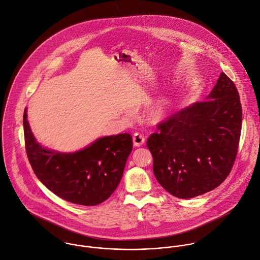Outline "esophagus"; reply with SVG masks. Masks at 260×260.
<instances>
[{"label": "esophagus", "mask_w": 260, "mask_h": 260, "mask_svg": "<svg viewBox=\"0 0 260 260\" xmlns=\"http://www.w3.org/2000/svg\"><path fill=\"white\" fill-rule=\"evenodd\" d=\"M133 142L135 147H141L145 144V138L141 134H135L133 137Z\"/></svg>", "instance_id": "esophagus-1"}]
</instances>
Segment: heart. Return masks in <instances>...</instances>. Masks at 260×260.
<instances>
[{
  "instance_id": "b5f03b06",
  "label": "heart",
  "mask_w": 260,
  "mask_h": 260,
  "mask_svg": "<svg viewBox=\"0 0 260 260\" xmlns=\"http://www.w3.org/2000/svg\"><path fill=\"white\" fill-rule=\"evenodd\" d=\"M169 110L170 105L166 101H158L151 106L148 113V118L152 122H160L167 118Z\"/></svg>"
}]
</instances>
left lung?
Returning <instances> with one entry per match:
<instances>
[{"mask_svg": "<svg viewBox=\"0 0 260 260\" xmlns=\"http://www.w3.org/2000/svg\"><path fill=\"white\" fill-rule=\"evenodd\" d=\"M241 125L239 93L221 72L205 101L176 112L150 136L147 146L159 185L181 199L217 188L233 167Z\"/></svg>", "mask_w": 260, "mask_h": 260, "instance_id": "8db88e82", "label": "left lung"}]
</instances>
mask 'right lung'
I'll return each mask as SVG.
<instances>
[{"instance_id": "add662e5", "label": "right lung", "mask_w": 260, "mask_h": 260, "mask_svg": "<svg viewBox=\"0 0 260 260\" xmlns=\"http://www.w3.org/2000/svg\"><path fill=\"white\" fill-rule=\"evenodd\" d=\"M26 152L37 178L58 197L83 206H95L118 186L133 150L129 134L103 137L76 152L62 153L39 144L23 115Z\"/></svg>"}]
</instances>
